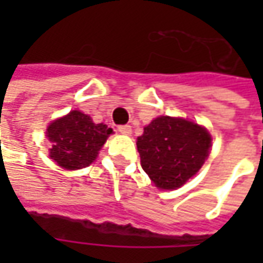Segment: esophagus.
<instances>
[{"mask_svg":"<svg viewBox=\"0 0 263 263\" xmlns=\"http://www.w3.org/2000/svg\"><path fill=\"white\" fill-rule=\"evenodd\" d=\"M118 132H120L121 135H132V126H128V124H126V126H120L118 127Z\"/></svg>","mask_w":263,"mask_h":263,"instance_id":"obj_1","label":"esophagus"}]
</instances>
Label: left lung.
<instances>
[{
    "label": "left lung",
    "mask_w": 263,
    "mask_h": 263,
    "mask_svg": "<svg viewBox=\"0 0 263 263\" xmlns=\"http://www.w3.org/2000/svg\"><path fill=\"white\" fill-rule=\"evenodd\" d=\"M212 137L205 127L180 117L152 120L137 137L140 164L158 189L174 190L202 168Z\"/></svg>",
    "instance_id": "1"
}]
</instances>
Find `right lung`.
Listing matches in <instances>:
<instances>
[{
  "label": "right lung",
  "instance_id": "add662e5",
  "mask_svg": "<svg viewBox=\"0 0 263 263\" xmlns=\"http://www.w3.org/2000/svg\"><path fill=\"white\" fill-rule=\"evenodd\" d=\"M111 133L112 128L104 123L95 124L82 111H70L46 128V137L51 143L49 158L64 170L85 168L95 161Z\"/></svg>",
  "mask_w": 263,
  "mask_h": 263
}]
</instances>
